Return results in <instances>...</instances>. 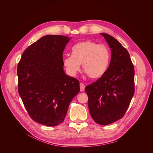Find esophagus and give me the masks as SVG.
Masks as SVG:
<instances>
[{"label": "esophagus", "mask_w": 153, "mask_h": 153, "mask_svg": "<svg viewBox=\"0 0 153 153\" xmlns=\"http://www.w3.org/2000/svg\"><path fill=\"white\" fill-rule=\"evenodd\" d=\"M80 89L81 92L84 91V90H85V85L84 84H82V83H80Z\"/></svg>", "instance_id": "34e87169"}]
</instances>
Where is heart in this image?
I'll return each mask as SVG.
<instances>
[{
	"label": "heart",
	"instance_id": "1",
	"mask_svg": "<svg viewBox=\"0 0 153 153\" xmlns=\"http://www.w3.org/2000/svg\"><path fill=\"white\" fill-rule=\"evenodd\" d=\"M111 60L109 48L104 44H98L91 40L78 43L71 48V55L63 59V65L68 75L75 76L83 71L91 79H98L107 71Z\"/></svg>",
	"mask_w": 153,
	"mask_h": 153
}]
</instances>
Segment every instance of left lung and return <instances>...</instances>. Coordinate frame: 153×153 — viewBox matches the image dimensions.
Segmentation results:
<instances>
[{"instance_id": "left-lung-1", "label": "left lung", "mask_w": 153, "mask_h": 153, "mask_svg": "<svg viewBox=\"0 0 153 153\" xmlns=\"http://www.w3.org/2000/svg\"><path fill=\"white\" fill-rule=\"evenodd\" d=\"M111 49V61L105 75L85 91L92 118L107 125L123 118L135 92L133 64L127 50L108 34L101 33Z\"/></svg>"}]
</instances>
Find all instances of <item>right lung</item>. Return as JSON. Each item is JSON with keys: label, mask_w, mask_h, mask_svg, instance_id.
I'll list each match as a JSON object with an SVG mask.
<instances>
[{"label": "right lung", "mask_w": 153, "mask_h": 153, "mask_svg": "<svg viewBox=\"0 0 153 153\" xmlns=\"http://www.w3.org/2000/svg\"><path fill=\"white\" fill-rule=\"evenodd\" d=\"M70 38L47 35L32 43L17 66L18 90L29 116L48 126L62 123L79 81L63 69V51Z\"/></svg>", "instance_id": "obj_1"}]
</instances>
